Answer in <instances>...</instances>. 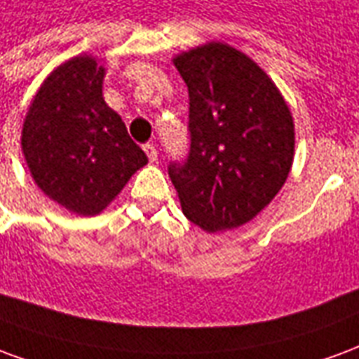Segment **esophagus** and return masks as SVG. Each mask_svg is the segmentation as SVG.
Masks as SVG:
<instances>
[{
  "mask_svg": "<svg viewBox=\"0 0 359 359\" xmlns=\"http://www.w3.org/2000/svg\"><path fill=\"white\" fill-rule=\"evenodd\" d=\"M144 151H146V156H148L149 163H154V161L157 159L156 146H154V144H146V146H144Z\"/></svg>",
  "mask_w": 359,
  "mask_h": 359,
  "instance_id": "obj_1",
  "label": "esophagus"
}]
</instances>
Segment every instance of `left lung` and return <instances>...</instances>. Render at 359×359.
Here are the masks:
<instances>
[{"mask_svg":"<svg viewBox=\"0 0 359 359\" xmlns=\"http://www.w3.org/2000/svg\"><path fill=\"white\" fill-rule=\"evenodd\" d=\"M188 86L190 151L169 165L182 213L208 233L248 223L294 159L292 113L248 55L210 42L172 59Z\"/></svg>","mask_w":359,"mask_h":359,"instance_id":"1","label":"left lung"}]
</instances>
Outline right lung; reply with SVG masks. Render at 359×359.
<instances>
[{"mask_svg": "<svg viewBox=\"0 0 359 359\" xmlns=\"http://www.w3.org/2000/svg\"><path fill=\"white\" fill-rule=\"evenodd\" d=\"M92 55L59 65L28 107L20 146L43 194L82 217L97 215L148 157L102 94Z\"/></svg>", "mask_w": 359, "mask_h": 359, "instance_id": "obj_1", "label": "right lung"}]
</instances>
